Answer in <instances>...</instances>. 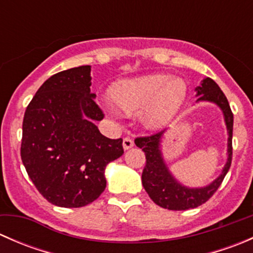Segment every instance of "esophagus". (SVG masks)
<instances>
[{
    "label": "esophagus",
    "mask_w": 253,
    "mask_h": 253,
    "mask_svg": "<svg viewBox=\"0 0 253 253\" xmlns=\"http://www.w3.org/2000/svg\"><path fill=\"white\" fill-rule=\"evenodd\" d=\"M133 139L129 138V137H125L124 141H122V145H124V149H129V148L133 147Z\"/></svg>",
    "instance_id": "34e87169"
}]
</instances>
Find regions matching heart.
Instances as JSON below:
<instances>
[{
	"label": "heart",
	"mask_w": 253,
	"mask_h": 253,
	"mask_svg": "<svg viewBox=\"0 0 253 253\" xmlns=\"http://www.w3.org/2000/svg\"><path fill=\"white\" fill-rule=\"evenodd\" d=\"M186 95L185 82L168 75L122 79L111 89L116 108L126 114L142 110V120L148 127H160L169 122L185 103Z\"/></svg>",
	"instance_id": "b5f03b06"
}]
</instances>
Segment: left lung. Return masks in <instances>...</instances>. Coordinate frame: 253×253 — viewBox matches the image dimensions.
<instances>
[{
    "label": "left lung",
    "instance_id": "8db88e82",
    "mask_svg": "<svg viewBox=\"0 0 253 253\" xmlns=\"http://www.w3.org/2000/svg\"><path fill=\"white\" fill-rule=\"evenodd\" d=\"M198 100H207L220 106L225 116L228 127V162L224 167L221 175L209 186L203 188H187L180 185L172 177L168 168L165 167L160 155L159 142L164 131L157 132L150 136L137 137L134 139L137 147L142 148L145 154V167L142 172V183L144 190L155 205L170 211H186L206 203L223 182L228 174L233 159V125L234 115L225 94L221 91L218 84L211 78H206L197 89Z\"/></svg>",
    "mask_w": 253,
    "mask_h": 253
}]
</instances>
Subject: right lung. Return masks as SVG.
<instances>
[{
  "instance_id": "1",
  "label": "right lung",
  "mask_w": 253,
  "mask_h": 253,
  "mask_svg": "<svg viewBox=\"0 0 253 253\" xmlns=\"http://www.w3.org/2000/svg\"><path fill=\"white\" fill-rule=\"evenodd\" d=\"M90 66L51 76L23 119L20 157L37 190L52 205L79 208L106 187L105 168L124 154L122 138L103 136L104 112L90 93Z\"/></svg>"
}]
</instances>
